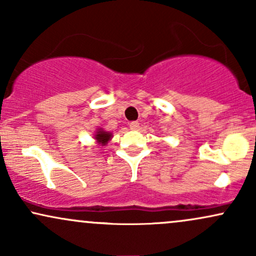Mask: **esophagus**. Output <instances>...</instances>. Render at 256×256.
Returning <instances> with one entry per match:
<instances>
[{
    "label": "esophagus",
    "mask_w": 256,
    "mask_h": 256,
    "mask_svg": "<svg viewBox=\"0 0 256 256\" xmlns=\"http://www.w3.org/2000/svg\"><path fill=\"white\" fill-rule=\"evenodd\" d=\"M138 128H140V122H130V128H131V130H138Z\"/></svg>",
    "instance_id": "1"
}]
</instances>
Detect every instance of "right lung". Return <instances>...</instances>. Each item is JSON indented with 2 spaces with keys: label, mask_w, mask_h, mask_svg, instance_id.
Instances as JSON below:
<instances>
[{
  "label": "right lung",
  "mask_w": 256,
  "mask_h": 256,
  "mask_svg": "<svg viewBox=\"0 0 256 256\" xmlns=\"http://www.w3.org/2000/svg\"><path fill=\"white\" fill-rule=\"evenodd\" d=\"M112 137H113V134L110 131L104 130L102 128H96L95 134H94V138H95L96 143H98V146H107V143L112 140Z\"/></svg>",
  "instance_id": "1"
}]
</instances>
